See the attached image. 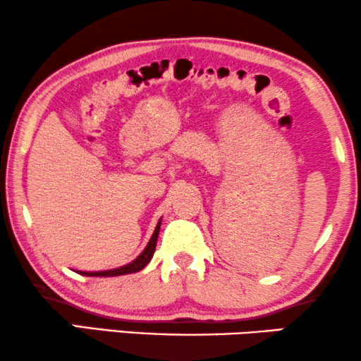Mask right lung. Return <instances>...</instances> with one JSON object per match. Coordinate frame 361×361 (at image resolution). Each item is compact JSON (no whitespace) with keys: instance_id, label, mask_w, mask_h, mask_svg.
<instances>
[{"instance_id":"1","label":"right lung","mask_w":361,"mask_h":361,"mask_svg":"<svg viewBox=\"0 0 361 361\" xmlns=\"http://www.w3.org/2000/svg\"><path fill=\"white\" fill-rule=\"evenodd\" d=\"M159 232H160V221L155 227L154 235H152L149 243H147L145 250L142 252L134 262H130L129 265H124L121 268H114V270H106V271H78V273H80V275H85V276H119V275H129V273L140 271L142 268H144L147 263L152 260V257H154L157 238H159Z\"/></svg>"}]
</instances>
